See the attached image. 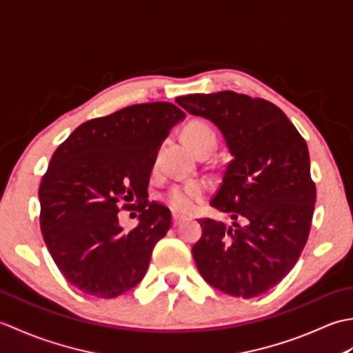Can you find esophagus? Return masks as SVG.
Instances as JSON below:
<instances>
[{"mask_svg": "<svg viewBox=\"0 0 353 353\" xmlns=\"http://www.w3.org/2000/svg\"><path fill=\"white\" fill-rule=\"evenodd\" d=\"M183 220H185L183 215H181V214H172V224H174V226H179V224H181Z\"/></svg>", "mask_w": 353, "mask_h": 353, "instance_id": "34e87169", "label": "esophagus"}]
</instances>
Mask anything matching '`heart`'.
Here are the masks:
<instances>
[{"label": "heart", "instance_id": "obj_1", "mask_svg": "<svg viewBox=\"0 0 353 353\" xmlns=\"http://www.w3.org/2000/svg\"><path fill=\"white\" fill-rule=\"evenodd\" d=\"M183 139L188 147L197 154L203 150L214 148L215 132L203 121H191L183 129ZM205 194V185L201 182H190L174 186L168 194V203L177 211H191L196 201Z\"/></svg>", "mask_w": 353, "mask_h": 353}]
</instances>
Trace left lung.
I'll return each mask as SVG.
<instances>
[{
	"label": "left lung",
	"instance_id": "left-lung-1",
	"mask_svg": "<svg viewBox=\"0 0 353 353\" xmlns=\"http://www.w3.org/2000/svg\"><path fill=\"white\" fill-rule=\"evenodd\" d=\"M221 132L232 161L211 206L232 223L200 220L192 247L201 277L234 297H256L287 276L308 239L316 185L305 139L273 103L234 91L177 97Z\"/></svg>",
	"mask_w": 353,
	"mask_h": 353
}]
</instances>
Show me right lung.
Returning <instances> with one entry per match:
<instances>
[{"instance_id":"1","label":"right lung","mask_w":353,"mask_h":353,"mask_svg":"<svg viewBox=\"0 0 353 353\" xmlns=\"http://www.w3.org/2000/svg\"><path fill=\"white\" fill-rule=\"evenodd\" d=\"M183 118L171 103L133 104L79 125L52 154L39 188L41 230L65 279L85 294L114 299L145 276L171 226L170 209L148 201L150 174ZM134 198L139 226L124 232L119 203Z\"/></svg>"}]
</instances>
